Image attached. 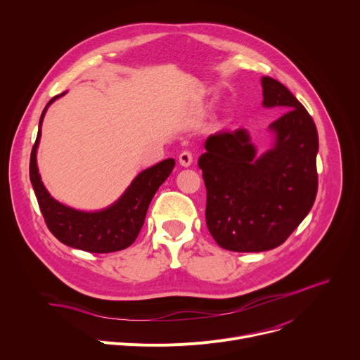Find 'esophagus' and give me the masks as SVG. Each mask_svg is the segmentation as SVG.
<instances>
[{"label": "esophagus", "mask_w": 360, "mask_h": 360, "mask_svg": "<svg viewBox=\"0 0 360 360\" xmlns=\"http://www.w3.org/2000/svg\"><path fill=\"white\" fill-rule=\"evenodd\" d=\"M179 164L184 167V168H188V167H191L192 165V161H193V157H192V153L189 152V150H184V152H181L179 153Z\"/></svg>", "instance_id": "34e87169"}]
</instances>
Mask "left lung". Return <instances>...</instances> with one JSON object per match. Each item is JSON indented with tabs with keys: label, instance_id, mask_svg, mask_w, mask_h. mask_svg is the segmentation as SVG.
Instances as JSON below:
<instances>
[{
	"label": "left lung",
	"instance_id": "1",
	"mask_svg": "<svg viewBox=\"0 0 360 360\" xmlns=\"http://www.w3.org/2000/svg\"><path fill=\"white\" fill-rule=\"evenodd\" d=\"M262 105L286 112L268 131L272 146L258 155L243 128L205 141L199 157L207 186V225L217 243L233 252L282 245L309 214L318 192L316 125L279 81L262 77Z\"/></svg>",
	"mask_w": 360,
	"mask_h": 360
}]
</instances>
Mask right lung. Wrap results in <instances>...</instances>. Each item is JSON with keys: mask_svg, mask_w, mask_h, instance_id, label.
<instances>
[{"mask_svg": "<svg viewBox=\"0 0 360 360\" xmlns=\"http://www.w3.org/2000/svg\"><path fill=\"white\" fill-rule=\"evenodd\" d=\"M65 92L54 96L44 108L35 143L30 158V179L48 229L67 246L91 253H110L122 250L136 239L149 203L158 188L171 175L175 160L168 158L143 169L135 176L125 192L108 208L101 211H79L58 202L51 196L41 181L37 165V149L41 138V125L48 107Z\"/></svg>", "mask_w": 360, "mask_h": 360, "instance_id": "add662e5", "label": "right lung"}]
</instances>
